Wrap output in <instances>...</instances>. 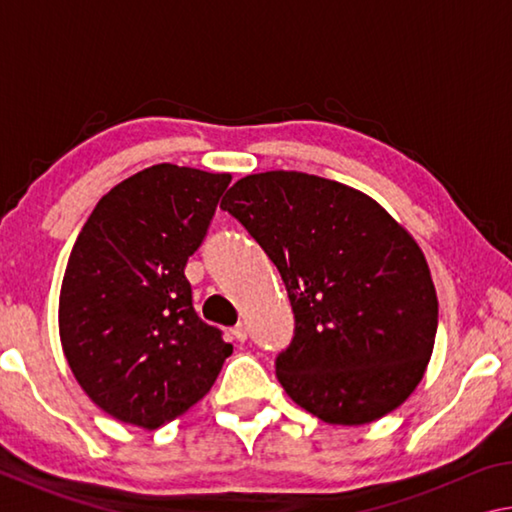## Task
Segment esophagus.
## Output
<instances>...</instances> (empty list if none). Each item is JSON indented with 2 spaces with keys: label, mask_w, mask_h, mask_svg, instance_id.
I'll list each match as a JSON object with an SVG mask.
<instances>
[{
  "label": "esophagus",
  "mask_w": 512,
  "mask_h": 512,
  "mask_svg": "<svg viewBox=\"0 0 512 512\" xmlns=\"http://www.w3.org/2000/svg\"><path fill=\"white\" fill-rule=\"evenodd\" d=\"M232 336H235L239 343H244L248 339V327L244 323H239L235 329H232Z\"/></svg>",
  "instance_id": "1"
}]
</instances>
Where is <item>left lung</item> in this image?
Segmentation results:
<instances>
[{
    "label": "left lung",
    "instance_id": "obj_1",
    "mask_svg": "<svg viewBox=\"0 0 512 512\" xmlns=\"http://www.w3.org/2000/svg\"><path fill=\"white\" fill-rule=\"evenodd\" d=\"M221 207L287 287L296 334L275 375L291 400L345 427L404 404L438 329L436 287L411 232L368 194L302 171L250 173Z\"/></svg>",
    "mask_w": 512,
    "mask_h": 512
}]
</instances>
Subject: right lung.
<instances>
[{"label": "right lung", "mask_w": 512, "mask_h": 512, "mask_svg": "<svg viewBox=\"0 0 512 512\" xmlns=\"http://www.w3.org/2000/svg\"><path fill=\"white\" fill-rule=\"evenodd\" d=\"M230 173L153 164L110 189L69 255L58 300L65 359L85 395L142 429L210 393L232 345L205 325L185 277Z\"/></svg>", "instance_id": "1"}]
</instances>
